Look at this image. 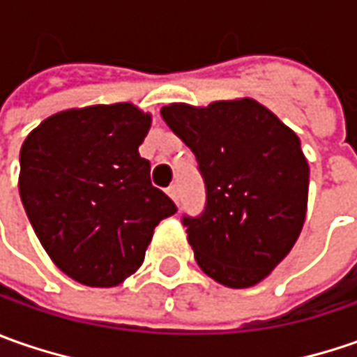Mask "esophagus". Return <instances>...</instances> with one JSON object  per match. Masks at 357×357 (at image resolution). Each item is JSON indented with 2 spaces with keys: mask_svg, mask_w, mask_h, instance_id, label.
Returning <instances> with one entry per match:
<instances>
[{
  "mask_svg": "<svg viewBox=\"0 0 357 357\" xmlns=\"http://www.w3.org/2000/svg\"><path fill=\"white\" fill-rule=\"evenodd\" d=\"M167 195H169L174 202H178V186L176 185L169 186V188H167Z\"/></svg>",
  "mask_w": 357,
  "mask_h": 357,
  "instance_id": "esophagus-1",
  "label": "esophagus"
}]
</instances>
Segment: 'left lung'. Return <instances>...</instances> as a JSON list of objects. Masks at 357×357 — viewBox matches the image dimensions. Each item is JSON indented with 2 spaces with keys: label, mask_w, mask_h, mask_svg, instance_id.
Returning a JSON list of instances; mask_svg holds the SVG:
<instances>
[{
  "label": "left lung",
  "mask_w": 357,
  "mask_h": 357,
  "mask_svg": "<svg viewBox=\"0 0 357 357\" xmlns=\"http://www.w3.org/2000/svg\"><path fill=\"white\" fill-rule=\"evenodd\" d=\"M195 153L206 186L200 216H183L195 258L218 284L248 288L292 250L308 206L310 169L300 139L254 99L160 109Z\"/></svg>",
  "instance_id": "8db88e82"
}]
</instances>
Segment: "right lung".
<instances>
[{"instance_id":"right-lung-1","label":"right lung","mask_w":357,"mask_h":357,"mask_svg":"<svg viewBox=\"0 0 357 357\" xmlns=\"http://www.w3.org/2000/svg\"><path fill=\"white\" fill-rule=\"evenodd\" d=\"M149 129L135 105H91L51 115L21 146L27 218L55 266L85 286L113 288L137 272L155 227L176 213L139 155Z\"/></svg>"}]
</instances>
